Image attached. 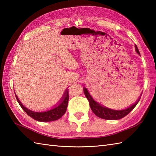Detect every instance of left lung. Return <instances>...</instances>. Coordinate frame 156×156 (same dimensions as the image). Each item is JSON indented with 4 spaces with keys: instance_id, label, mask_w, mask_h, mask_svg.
I'll list each match as a JSON object with an SVG mask.
<instances>
[{
    "instance_id": "1",
    "label": "left lung",
    "mask_w": 156,
    "mask_h": 156,
    "mask_svg": "<svg viewBox=\"0 0 156 156\" xmlns=\"http://www.w3.org/2000/svg\"><path fill=\"white\" fill-rule=\"evenodd\" d=\"M135 51L139 55H140V53L139 51V49L137 47V45H135ZM84 92L86 96V97L88 99L89 102V105L91 108V110L99 118L107 119V120H118V119H121L125 117L126 115H127L129 112H130L135 107V106L139 102L140 100V98H139L137 102L135 104L132 105L130 107L123 109V110H113V109H111L107 108L101 105L98 102H96L92 97L89 94V92L87 88H84Z\"/></svg>"
}]
</instances>
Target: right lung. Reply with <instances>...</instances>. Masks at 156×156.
<instances>
[{
  "mask_svg": "<svg viewBox=\"0 0 156 156\" xmlns=\"http://www.w3.org/2000/svg\"><path fill=\"white\" fill-rule=\"evenodd\" d=\"M15 96L19 105L21 106V108L24 110L26 113L29 116H30L31 118L35 119V120L41 122H49L56 121L59 118H61L62 116L65 114V112L66 111L69 100L68 90H66L64 96H63V97L61 99L60 102H59L58 106H56L54 108H52L51 110H49L48 111L35 112L29 110V109L24 107L19 100L17 96Z\"/></svg>",
  "mask_w": 156,
  "mask_h": 156,
  "instance_id": "right-lung-1",
  "label": "right lung"
}]
</instances>
